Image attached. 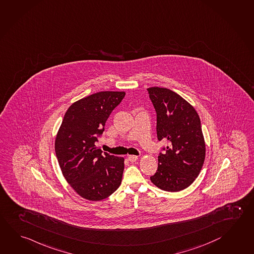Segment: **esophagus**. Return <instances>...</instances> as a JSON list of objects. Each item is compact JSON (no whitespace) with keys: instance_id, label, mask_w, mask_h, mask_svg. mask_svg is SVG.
Masks as SVG:
<instances>
[{"instance_id":"esophagus-1","label":"esophagus","mask_w":254,"mask_h":254,"mask_svg":"<svg viewBox=\"0 0 254 254\" xmlns=\"http://www.w3.org/2000/svg\"><path fill=\"white\" fill-rule=\"evenodd\" d=\"M138 158V156H134V155H130V156L128 157V159H129V162H131V163L137 161Z\"/></svg>"}]
</instances>
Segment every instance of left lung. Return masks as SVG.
Wrapping results in <instances>:
<instances>
[{"mask_svg": "<svg viewBox=\"0 0 254 254\" xmlns=\"http://www.w3.org/2000/svg\"><path fill=\"white\" fill-rule=\"evenodd\" d=\"M148 91L157 113V139L168 142L150 180L163 190L180 191L198 177L205 160L200 120L193 106L176 92L158 87Z\"/></svg>", "mask_w": 254, "mask_h": 254, "instance_id": "1", "label": "left lung"}]
</instances>
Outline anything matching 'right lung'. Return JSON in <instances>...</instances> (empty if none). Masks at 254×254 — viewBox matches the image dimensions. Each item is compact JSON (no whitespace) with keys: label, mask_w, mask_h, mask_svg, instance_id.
Masks as SVG:
<instances>
[{"label":"right lung","mask_w":254,"mask_h":254,"mask_svg":"<svg viewBox=\"0 0 254 254\" xmlns=\"http://www.w3.org/2000/svg\"><path fill=\"white\" fill-rule=\"evenodd\" d=\"M125 92L102 91L75 102L56 136V154L66 181L82 198L98 201L119 188L125 158L102 151L98 138Z\"/></svg>","instance_id":"add662e5"}]
</instances>
